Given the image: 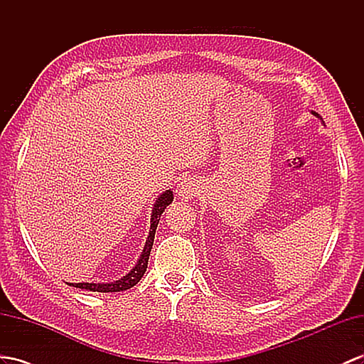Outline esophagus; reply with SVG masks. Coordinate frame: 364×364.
<instances>
[{"instance_id":"esophagus-1","label":"esophagus","mask_w":364,"mask_h":364,"mask_svg":"<svg viewBox=\"0 0 364 364\" xmlns=\"http://www.w3.org/2000/svg\"><path fill=\"white\" fill-rule=\"evenodd\" d=\"M175 192H176V197H178L181 201H189L198 195L200 184L193 178H184L183 181L178 183V186H176Z\"/></svg>"}]
</instances>
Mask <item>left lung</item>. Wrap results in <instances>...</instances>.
I'll return each mask as SVG.
<instances>
[{
  "label": "left lung",
  "mask_w": 364,
  "mask_h": 364,
  "mask_svg": "<svg viewBox=\"0 0 364 364\" xmlns=\"http://www.w3.org/2000/svg\"><path fill=\"white\" fill-rule=\"evenodd\" d=\"M312 115H314V117H316V118H320V119H321V123L324 124V121H323V118H321V117H320L318 114H316V112H314V110H312Z\"/></svg>",
  "instance_id": "8db88e82"
}]
</instances>
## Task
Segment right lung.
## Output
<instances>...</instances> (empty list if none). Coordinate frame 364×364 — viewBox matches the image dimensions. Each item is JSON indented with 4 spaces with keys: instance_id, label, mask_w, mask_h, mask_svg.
<instances>
[{
    "instance_id": "right-lung-1",
    "label": "right lung",
    "mask_w": 364,
    "mask_h": 364,
    "mask_svg": "<svg viewBox=\"0 0 364 364\" xmlns=\"http://www.w3.org/2000/svg\"><path fill=\"white\" fill-rule=\"evenodd\" d=\"M173 201V192L169 189L163 192L160 197L156 198L154 209H152V215H151V230H149V237L146 240V245L141 255H139L136 264L130 269V271L115 282L110 283H68L72 287H78V289H85V291L90 292H102V294H109V292H121V291H127V289L134 287L139 279L143 278L146 269H147V262H149V255H151V249L154 246V238H155V230L158 226V221H160L161 213L164 209L169 206V204Z\"/></svg>"
}]
</instances>
